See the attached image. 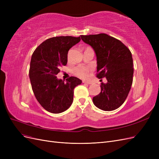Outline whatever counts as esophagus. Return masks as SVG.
<instances>
[{
	"label": "esophagus",
	"mask_w": 159,
	"mask_h": 159,
	"mask_svg": "<svg viewBox=\"0 0 159 159\" xmlns=\"http://www.w3.org/2000/svg\"><path fill=\"white\" fill-rule=\"evenodd\" d=\"M84 84H91V81H83Z\"/></svg>",
	"instance_id": "obj_1"
}]
</instances>
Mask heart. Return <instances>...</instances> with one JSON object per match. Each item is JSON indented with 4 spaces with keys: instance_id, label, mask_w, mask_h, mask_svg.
<instances>
[{
    "instance_id": "heart-1",
    "label": "heart",
    "mask_w": 159,
    "mask_h": 159,
    "mask_svg": "<svg viewBox=\"0 0 159 159\" xmlns=\"http://www.w3.org/2000/svg\"><path fill=\"white\" fill-rule=\"evenodd\" d=\"M89 48H87L86 49ZM71 50L68 52V60H70V55ZM93 71V68L88 66H75L71 70V72L74 75L78 76L80 78L86 79L89 76L90 74Z\"/></svg>"
}]
</instances>
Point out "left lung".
I'll list each match as a JSON object with an SVG mask.
<instances>
[{
	"mask_svg": "<svg viewBox=\"0 0 159 159\" xmlns=\"http://www.w3.org/2000/svg\"><path fill=\"white\" fill-rule=\"evenodd\" d=\"M97 56V78H106L101 92L93 98L96 107L103 111L119 108L127 98L133 83V63L131 51L123 42L106 34L80 36Z\"/></svg>",
	"mask_w": 159,
	"mask_h": 159,
	"instance_id": "8db88e82",
	"label": "left lung"
}]
</instances>
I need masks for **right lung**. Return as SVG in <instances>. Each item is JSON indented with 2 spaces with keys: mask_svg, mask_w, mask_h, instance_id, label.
<instances>
[{
  "mask_svg": "<svg viewBox=\"0 0 159 159\" xmlns=\"http://www.w3.org/2000/svg\"><path fill=\"white\" fill-rule=\"evenodd\" d=\"M80 40V37H52L33 52L29 69L32 89L41 106L50 113L68 109L73 102L74 88L81 84L75 77H70L66 82L56 77L60 67L67 64L69 50Z\"/></svg>",
  "mask_w": 159,
  "mask_h": 159,
  "instance_id": "obj_1",
  "label": "right lung"
}]
</instances>
